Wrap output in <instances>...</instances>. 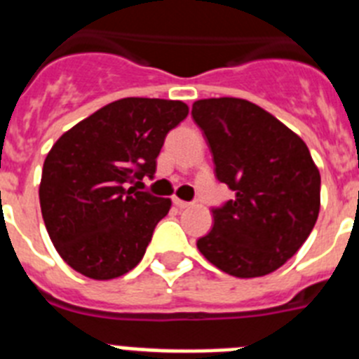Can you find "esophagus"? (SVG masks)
Wrapping results in <instances>:
<instances>
[{
    "mask_svg": "<svg viewBox=\"0 0 359 359\" xmlns=\"http://www.w3.org/2000/svg\"><path fill=\"white\" fill-rule=\"evenodd\" d=\"M172 203L176 205L177 208H189L190 207L189 201H183V199H180V198H172Z\"/></svg>",
    "mask_w": 359,
    "mask_h": 359,
    "instance_id": "34e87169",
    "label": "esophagus"
}]
</instances>
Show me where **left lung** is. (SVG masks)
Segmentation results:
<instances>
[{
	"label": "left lung",
	"mask_w": 359,
	"mask_h": 359,
	"mask_svg": "<svg viewBox=\"0 0 359 359\" xmlns=\"http://www.w3.org/2000/svg\"><path fill=\"white\" fill-rule=\"evenodd\" d=\"M192 118L207 136L215 176L236 192L212 208L214 226L198 250L221 271L264 277L286 264L315 226L320 172L304 140L243 98H203Z\"/></svg>",
	"instance_id": "left-lung-1"
}]
</instances>
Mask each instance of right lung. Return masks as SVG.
I'll return each mask as SVG.
<instances>
[{
    "mask_svg": "<svg viewBox=\"0 0 359 359\" xmlns=\"http://www.w3.org/2000/svg\"><path fill=\"white\" fill-rule=\"evenodd\" d=\"M187 115L182 100L120 98L53 144L43 165L39 201L50 239L69 268L109 280L142 261L172 203L135 187L154 176L165 136Z\"/></svg>",
    "mask_w": 359,
    "mask_h": 359,
    "instance_id": "obj_1",
    "label": "right lung"
}]
</instances>
